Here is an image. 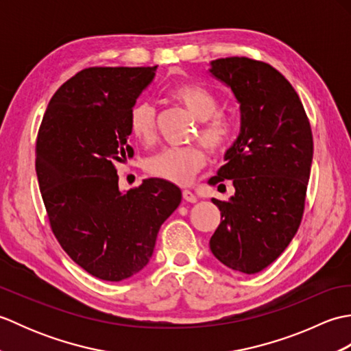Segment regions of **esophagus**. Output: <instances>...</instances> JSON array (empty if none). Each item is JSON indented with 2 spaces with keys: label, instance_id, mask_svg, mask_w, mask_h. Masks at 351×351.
<instances>
[{
  "label": "esophagus",
  "instance_id": "obj_1",
  "mask_svg": "<svg viewBox=\"0 0 351 351\" xmlns=\"http://www.w3.org/2000/svg\"><path fill=\"white\" fill-rule=\"evenodd\" d=\"M182 197H184L185 200H187V202H191V204H195L196 200H197L195 193L190 191V190H182Z\"/></svg>",
  "mask_w": 351,
  "mask_h": 351
}]
</instances>
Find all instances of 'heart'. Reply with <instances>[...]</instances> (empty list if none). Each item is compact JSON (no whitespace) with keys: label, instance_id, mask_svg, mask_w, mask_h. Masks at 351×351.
<instances>
[{"label":"heart","instance_id":"obj_1","mask_svg":"<svg viewBox=\"0 0 351 351\" xmlns=\"http://www.w3.org/2000/svg\"><path fill=\"white\" fill-rule=\"evenodd\" d=\"M170 96L184 104L200 121L197 136L211 154H223L232 143L235 123L225 111H220L217 95L197 83L175 87ZM131 136L143 145H152L156 137L155 110L147 102H137L130 111ZM205 164V151L200 145L167 147L146 161L149 175L171 184L187 185Z\"/></svg>","mask_w":351,"mask_h":351}]
</instances>
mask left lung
I'll list each match as a JSON object with an SVG mask.
<instances>
[{
  "label": "left lung",
  "mask_w": 351,
  "mask_h": 351,
  "mask_svg": "<svg viewBox=\"0 0 351 351\" xmlns=\"http://www.w3.org/2000/svg\"><path fill=\"white\" fill-rule=\"evenodd\" d=\"M211 66L240 102L241 131L225 166L208 181L232 180L235 187L228 202L213 199L221 221L210 247L221 264L255 274L299 230L314 154L311 123L294 87L273 66L249 57L219 58Z\"/></svg>",
  "instance_id": "8db88e82"
}]
</instances>
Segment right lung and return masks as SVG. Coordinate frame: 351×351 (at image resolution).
<instances>
[{
	"label": "right lung",
	"instance_id": "add662e5",
	"mask_svg": "<svg viewBox=\"0 0 351 351\" xmlns=\"http://www.w3.org/2000/svg\"><path fill=\"white\" fill-rule=\"evenodd\" d=\"M154 68H87L58 88L36 138V173L52 234L81 268L119 282L151 259L156 235L181 204L164 180L119 189L116 164L132 158L130 111Z\"/></svg>",
	"mask_w": 351,
	"mask_h": 351
}]
</instances>
